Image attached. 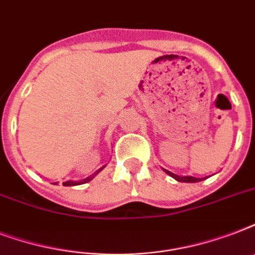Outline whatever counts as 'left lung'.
<instances>
[{
  "mask_svg": "<svg viewBox=\"0 0 255 255\" xmlns=\"http://www.w3.org/2000/svg\"><path fill=\"white\" fill-rule=\"evenodd\" d=\"M165 172H167L169 176H172L173 178H176L177 181H181V182H197V181H201L202 178H197V177H192V176H184V177H181V176H177V174L172 173V172H169V170L164 169Z\"/></svg>",
  "mask_w": 255,
  "mask_h": 255,
  "instance_id": "left-lung-1",
  "label": "left lung"
}]
</instances>
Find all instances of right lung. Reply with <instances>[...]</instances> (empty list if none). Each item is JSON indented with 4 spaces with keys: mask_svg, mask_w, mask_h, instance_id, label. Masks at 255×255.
<instances>
[{
    "mask_svg": "<svg viewBox=\"0 0 255 255\" xmlns=\"http://www.w3.org/2000/svg\"><path fill=\"white\" fill-rule=\"evenodd\" d=\"M102 169H103V168H100V169L98 170V172H100V170H102ZM98 172H96V173H98ZM95 174H94V176H95ZM94 176H91V177L85 178V180H82V181H66V182H63V185H65V186H74V185H81V184H86V182L90 181V180H91V178L94 177Z\"/></svg>",
    "mask_w": 255,
    "mask_h": 255,
    "instance_id": "right-lung-1",
    "label": "right lung"
}]
</instances>
